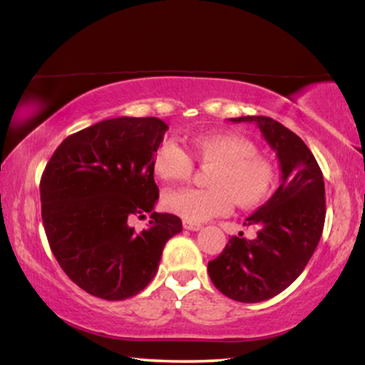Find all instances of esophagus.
<instances>
[{
    "instance_id": "obj_1",
    "label": "esophagus",
    "mask_w": 365,
    "mask_h": 365,
    "mask_svg": "<svg viewBox=\"0 0 365 365\" xmlns=\"http://www.w3.org/2000/svg\"><path fill=\"white\" fill-rule=\"evenodd\" d=\"M182 227L186 230H192V232H197V230L202 229V225H200V224H195V222H189V220H184Z\"/></svg>"
}]
</instances>
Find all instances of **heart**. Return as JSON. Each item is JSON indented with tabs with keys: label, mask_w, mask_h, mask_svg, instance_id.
<instances>
[{
	"label": "heart",
	"mask_w": 365,
	"mask_h": 365,
	"mask_svg": "<svg viewBox=\"0 0 365 365\" xmlns=\"http://www.w3.org/2000/svg\"><path fill=\"white\" fill-rule=\"evenodd\" d=\"M191 150L200 166H211L205 174L209 187L168 192L163 204L171 214L199 224L227 214L234 202L240 209H252L272 195L277 170L272 161L257 155L252 140L230 133L195 135ZM153 170L163 181L176 182L191 176L192 163L181 146L166 140L153 156Z\"/></svg>",
	"instance_id": "b5f03b06"
}]
</instances>
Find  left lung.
I'll use <instances>...</instances> for the list:
<instances>
[{"label":"left lung","mask_w":365,"mask_h":365,"mask_svg":"<svg viewBox=\"0 0 365 365\" xmlns=\"http://www.w3.org/2000/svg\"><path fill=\"white\" fill-rule=\"evenodd\" d=\"M253 123L278 158L282 182L244 225L257 227L255 239L234 235L209 262L215 288L240 303H260L297 279L323 234L324 181L313 153L292 130L270 117L230 118Z\"/></svg>","instance_id":"left-lung-1"}]
</instances>
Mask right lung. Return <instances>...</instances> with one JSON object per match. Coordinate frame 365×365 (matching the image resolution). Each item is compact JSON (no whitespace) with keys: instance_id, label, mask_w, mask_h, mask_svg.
Here are the masks:
<instances>
[{"instance_id":"right-lung-1","label":"right lung","mask_w":365,"mask_h":365,"mask_svg":"<svg viewBox=\"0 0 365 365\" xmlns=\"http://www.w3.org/2000/svg\"><path fill=\"white\" fill-rule=\"evenodd\" d=\"M168 130L156 117L98 121L62 141L41 178L42 224L56 260L93 297L120 301L155 278L163 248L182 230L160 197L153 156ZM150 214L136 232L133 217Z\"/></svg>"}]
</instances>
